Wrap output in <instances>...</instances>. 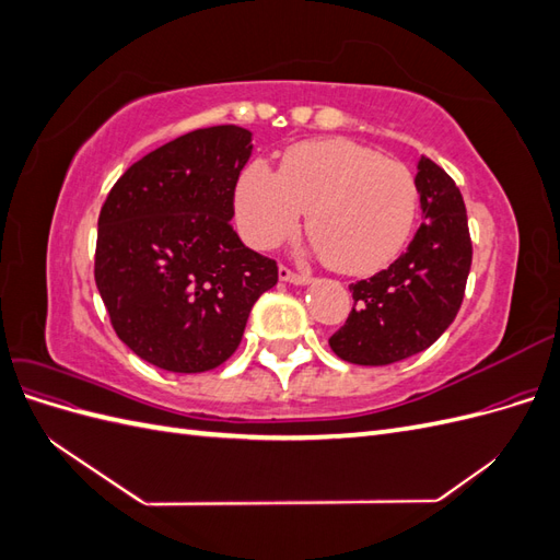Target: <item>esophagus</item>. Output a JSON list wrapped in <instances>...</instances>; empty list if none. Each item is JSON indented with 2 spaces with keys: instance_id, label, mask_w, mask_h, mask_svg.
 I'll use <instances>...</instances> for the list:
<instances>
[{
  "instance_id": "obj_1",
  "label": "esophagus",
  "mask_w": 560,
  "mask_h": 560,
  "mask_svg": "<svg viewBox=\"0 0 560 560\" xmlns=\"http://www.w3.org/2000/svg\"><path fill=\"white\" fill-rule=\"evenodd\" d=\"M278 276L282 282H292V284H308L311 282L308 273H294V270H290L287 266L278 268Z\"/></svg>"
}]
</instances>
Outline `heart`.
Listing matches in <instances>:
<instances>
[{"mask_svg": "<svg viewBox=\"0 0 560 560\" xmlns=\"http://www.w3.org/2000/svg\"><path fill=\"white\" fill-rule=\"evenodd\" d=\"M418 189L409 167L350 140L292 147L280 171L252 161L235 191V217L252 247H273L299 229L343 273L387 264L409 238Z\"/></svg>", "mask_w": 560, "mask_h": 560, "instance_id": "obj_1", "label": "heart"}]
</instances>
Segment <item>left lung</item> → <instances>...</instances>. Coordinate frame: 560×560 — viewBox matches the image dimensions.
<instances>
[{"label": "left lung", "mask_w": 560, "mask_h": 560, "mask_svg": "<svg viewBox=\"0 0 560 560\" xmlns=\"http://www.w3.org/2000/svg\"><path fill=\"white\" fill-rule=\"evenodd\" d=\"M425 222L397 261L350 284L354 306L329 346L350 364L385 366L428 350L455 319L471 266L465 200L428 156L416 173Z\"/></svg>", "instance_id": "obj_1"}]
</instances>
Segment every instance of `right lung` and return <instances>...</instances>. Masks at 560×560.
I'll list each match as a JSON object with an SVG mask.
<instances>
[{
  "mask_svg": "<svg viewBox=\"0 0 560 560\" xmlns=\"http://www.w3.org/2000/svg\"><path fill=\"white\" fill-rule=\"evenodd\" d=\"M252 132L212 126L151 151L118 177L97 219L95 284L112 327L173 374L224 364L278 266L233 231Z\"/></svg>",
  "mask_w": 560,
  "mask_h": 560,
  "instance_id": "obj_1",
  "label": "right lung"
}]
</instances>
